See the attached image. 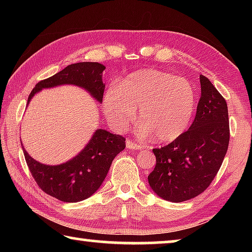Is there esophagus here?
I'll return each instance as SVG.
<instances>
[{"mask_svg": "<svg viewBox=\"0 0 252 252\" xmlns=\"http://www.w3.org/2000/svg\"><path fill=\"white\" fill-rule=\"evenodd\" d=\"M126 148L127 149H131V150H141L142 146H140L139 143H135L133 141H131V140H126Z\"/></svg>", "mask_w": 252, "mask_h": 252, "instance_id": "1", "label": "esophagus"}]
</instances>
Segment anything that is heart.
<instances>
[{
    "label": "heart",
    "instance_id": "1",
    "mask_svg": "<svg viewBox=\"0 0 252 252\" xmlns=\"http://www.w3.org/2000/svg\"><path fill=\"white\" fill-rule=\"evenodd\" d=\"M197 94L189 81L159 70L134 72L110 88L103 96V111L116 129H125L135 117L142 121L143 135L170 143L185 133L192 120Z\"/></svg>",
    "mask_w": 252,
    "mask_h": 252
}]
</instances>
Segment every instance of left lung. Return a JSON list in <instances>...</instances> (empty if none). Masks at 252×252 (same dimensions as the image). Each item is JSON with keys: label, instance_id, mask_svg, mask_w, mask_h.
Returning a JSON list of instances; mask_svg holds the SVG:
<instances>
[{"label": "left lung", "instance_id": "obj_1", "mask_svg": "<svg viewBox=\"0 0 252 252\" xmlns=\"http://www.w3.org/2000/svg\"><path fill=\"white\" fill-rule=\"evenodd\" d=\"M200 83L201 96L189 130L168 146L153 149L157 163L148 181L156 194L167 201L182 202L203 192L228 150L227 102L204 75H200Z\"/></svg>", "mask_w": 252, "mask_h": 252}]
</instances>
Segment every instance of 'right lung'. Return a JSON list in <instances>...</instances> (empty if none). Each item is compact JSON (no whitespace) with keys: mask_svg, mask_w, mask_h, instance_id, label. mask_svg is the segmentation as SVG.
<instances>
[{"mask_svg":"<svg viewBox=\"0 0 252 252\" xmlns=\"http://www.w3.org/2000/svg\"><path fill=\"white\" fill-rule=\"evenodd\" d=\"M103 64L80 62L67 65L49 79L35 85L28 104L37 92L60 85L71 84L90 93L96 102L103 99L105 85L102 81ZM126 148V139L119 134L97 129L82 150L64 163L50 165L34 160L25 150L23 153L34 180L45 193L63 202H79L96 192L104 181L114 158Z\"/></svg>","mask_w":252,"mask_h":252,"instance_id":"1","label":"right lung"}]
</instances>
